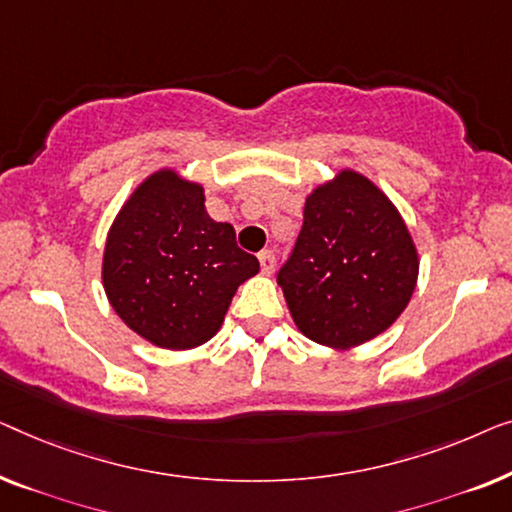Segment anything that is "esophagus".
<instances>
[{"label": "esophagus", "mask_w": 512, "mask_h": 512, "mask_svg": "<svg viewBox=\"0 0 512 512\" xmlns=\"http://www.w3.org/2000/svg\"><path fill=\"white\" fill-rule=\"evenodd\" d=\"M259 259V266H262V273H266V276H271L273 271H276V255L271 253V250H262V253L257 255Z\"/></svg>", "instance_id": "esophagus-1"}]
</instances>
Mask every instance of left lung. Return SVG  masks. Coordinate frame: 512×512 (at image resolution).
Segmentation results:
<instances>
[{
  "label": "left lung",
  "mask_w": 512,
  "mask_h": 512,
  "mask_svg": "<svg viewBox=\"0 0 512 512\" xmlns=\"http://www.w3.org/2000/svg\"><path fill=\"white\" fill-rule=\"evenodd\" d=\"M417 271L397 206L369 178L343 169L306 197L304 225L278 285L301 334L348 350L394 325L413 297Z\"/></svg>",
  "instance_id": "1"
}]
</instances>
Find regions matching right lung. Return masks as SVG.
<instances>
[{
  "label": "right lung",
  "mask_w": 512,
  "mask_h": 512,
  "mask_svg": "<svg viewBox=\"0 0 512 512\" xmlns=\"http://www.w3.org/2000/svg\"><path fill=\"white\" fill-rule=\"evenodd\" d=\"M204 187L174 169L150 174L106 236L102 280L113 311L157 348L190 350L222 327L241 283L259 271L234 227L206 213Z\"/></svg>",
  "instance_id": "add662e5"
}]
</instances>
